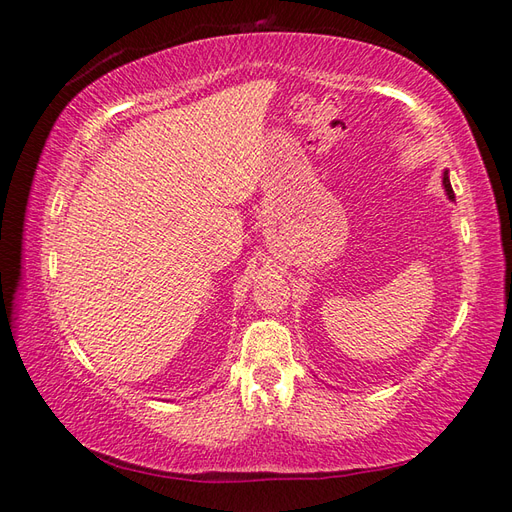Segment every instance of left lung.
<instances>
[{"instance_id": "1", "label": "left lung", "mask_w": 512, "mask_h": 512, "mask_svg": "<svg viewBox=\"0 0 512 512\" xmlns=\"http://www.w3.org/2000/svg\"><path fill=\"white\" fill-rule=\"evenodd\" d=\"M443 187H445V192H447V198H449V200H456L454 189H451V183H449V172H447V170L443 172Z\"/></svg>"}]
</instances>
